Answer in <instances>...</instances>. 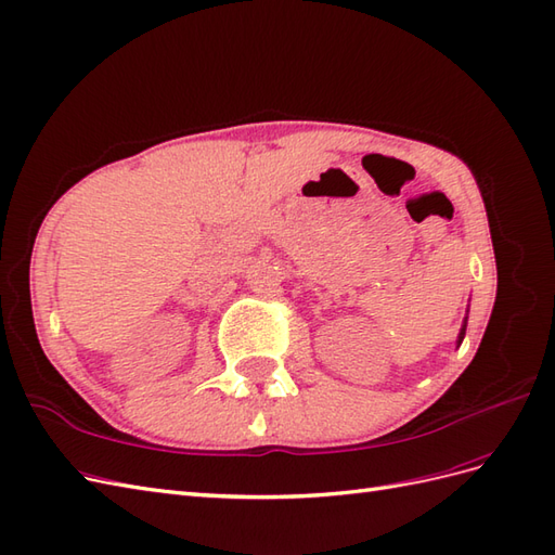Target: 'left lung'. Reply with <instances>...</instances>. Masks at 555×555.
<instances>
[{
	"mask_svg": "<svg viewBox=\"0 0 555 555\" xmlns=\"http://www.w3.org/2000/svg\"><path fill=\"white\" fill-rule=\"evenodd\" d=\"M464 328H467V324H464V326H462V332H460V340H457V343H462V338H464Z\"/></svg>",
	"mask_w": 555,
	"mask_h": 555,
	"instance_id": "1",
	"label": "left lung"
}]
</instances>
